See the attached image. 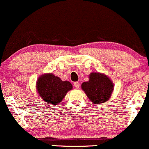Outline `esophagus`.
Returning <instances> with one entry per match:
<instances>
[{
  "instance_id": "1",
  "label": "esophagus",
  "mask_w": 149,
  "mask_h": 149,
  "mask_svg": "<svg viewBox=\"0 0 149 149\" xmlns=\"http://www.w3.org/2000/svg\"><path fill=\"white\" fill-rule=\"evenodd\" d=\"M73 86H74V87L76 88H78L80 87V83L79 82H75L74 83H73Z\"/></svg>"
}]
</instances>
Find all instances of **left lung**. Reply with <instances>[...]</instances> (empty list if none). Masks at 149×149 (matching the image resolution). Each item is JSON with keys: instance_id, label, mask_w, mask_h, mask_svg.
Masks as SVG:
<instances>
[{"instance_id": "1", "label": "left lung", "mask_w": 149, "mask_h": 149, "mask_svg": "<svg viewBox=\"0 0 149 149\" xmlns=\"http://www.w3.org/2000/svg\"><path fill=\"white\" fill-rule=\"evenodd\" d=\"M83 91L93 104L107 102L114 90V84L104 73H91L89 81L81 85Z\"/></svg>"}]
</instances>
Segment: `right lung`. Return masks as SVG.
Listing matches in <instances>:
<instances>
[{
  "mask_svg": "<svg viewBox=\"0 0 149 149\" xmlns=\"http://www.w3.org/2000/svg\"><path fill=\"white\" fill-rule=\"evenodd\" d=\"M37 91L44 101L48 104L57 105L64 98L68 91L73 88L71 83L63 81L52 73H46L38 78Z\"/></svg>",
  "mask_w": 149,
  "mask_h": 149,
  "instance_id": "obj_1",
  "label": "right lung"
}]
</instances>
